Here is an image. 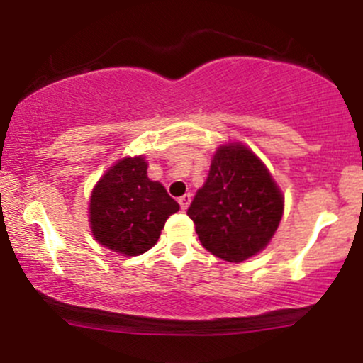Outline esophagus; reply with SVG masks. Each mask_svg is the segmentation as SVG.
I'll return each mask as SVG.
<instances>
[{"label": "esophagus", "mask_w": 363, "mask_h": 363, "mask_svg": "<svg viewBox=\"0 0 363 363\" xmlns=\"http://www.w3.org/2000/svg\"><path fill=\"white\" fill-rule=\"evenodd\" d=\"M179 205H181L182 210H187V208H189V205H191V194L187 193L184 196H181V198H179Z\"/></svg>", "instance_id": "esophagus-1"}]
</instances>
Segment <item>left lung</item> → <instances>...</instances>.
I'll list each match as a JSON object with an SVG mask.
<instances>
[{"label": "left lung", "instance_id": "left-lung-1", "mask_svg": "<svg viewBox=\"0 0 363 363\" xmlns=\"http://www.w3.org/2000/svg\"><path fill=\"white\" fill-rule=\"evenodd\" d=\"M281 215L280 187L242 143L216 150L206 182L187 210L203 247L228 262H242L262 251Z\"/></svg>", "mask_w": 363, "mask_h": 363}]
</instances>
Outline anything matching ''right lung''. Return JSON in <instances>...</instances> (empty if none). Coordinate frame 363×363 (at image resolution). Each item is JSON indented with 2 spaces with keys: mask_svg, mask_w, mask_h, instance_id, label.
Listing matches in <instances>:
<instances>
[{
  "mask_svg": "<svg viewBox=\"0 0 363 363\" xmlns=\"http://www.w3.org/2000/svg\"><path fill=\"white\" fill-rule=\"evenodd\" d=\"M143 157L121 158L101 177L90 196V227L99 244L140 256L157 244L177 201L160 182L150 181Z\"/></svg>",
  "mask_w": 363,
  "mask_h": 363,
  "instance_id": "right-lung-1",
  "label": "right lung"
}]
</instances>
